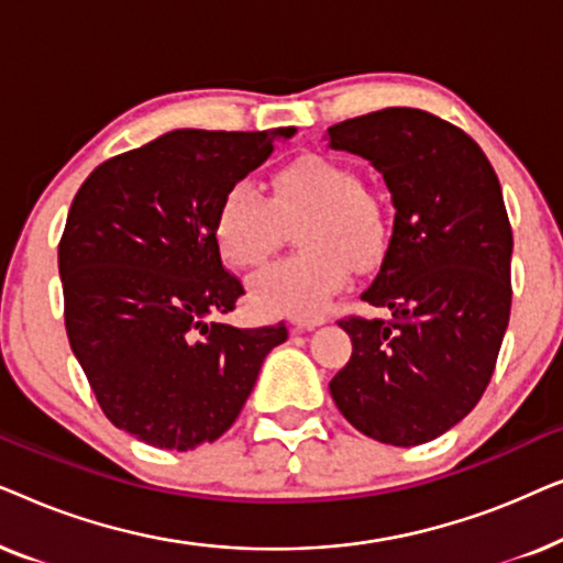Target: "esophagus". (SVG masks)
<instances>
[{
  "label": "esophagus",
  "mask_w": 563,
  "mask_h": 563,
  "mask_svg": "<svg viewBox=\"0 0 563 563\" xmlns=\"http://www.w3.org/2000/svg\"><path fill=\"white\" fill-rule=\"evenodd\" d=\"M325 322H328L325 314H314V318H295L291 320V325H295L297 330H314V328L325 325Z\"/></svg>",
  "instance_id": "34e87169"
}]
</instances>
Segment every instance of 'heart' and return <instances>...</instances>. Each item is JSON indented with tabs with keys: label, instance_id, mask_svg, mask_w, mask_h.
Returning a JSON list of instances; mask_svg holds the SVG:
<instances>
[{
	"label": "heart",
	"instance_id": "heart-1",
	"mask_svg": "<svg viewBox=\"0 0 563 563\" xmlns=\"http://www.w3.org/2000/svg\"><path fill=\"white\" fill-rule=\"evenodd\" d=\"M295 228L299 253L251 279V299L261 312L314 318L345 287L351 261L372 266L387 245V220L358 174L341 161L302 156L272 179L268 199L249 181H238L214 210V243L235 268H256Z\"/></svg>",
	"mask_w": 563,
	"mask_h": 563
}]
</instances>
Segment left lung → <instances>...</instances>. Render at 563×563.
Returning a JSON list of instances; mask_svg holds the SVG:
<instances>
[{
	"mask_svg": "<svg viewBox=\"0 0 563 563\" xmlns=\"http://www.w3.org/2000/svg\"><path fill=\"white\" fill-rule=\"evenodd\" d=\"M328 137L372 161L395 205L382 266L361 295L391 318L338 320L353 353L330 395L361 433L410 449L464 420L492 379L510 322V218L474 137L426 110L387 107Z\"/></svg>",
	"mask_w": 563,
	"mask_h": 563,
	"instance_id": "obj_1",
	"label": "left lung"
}]
</instances>
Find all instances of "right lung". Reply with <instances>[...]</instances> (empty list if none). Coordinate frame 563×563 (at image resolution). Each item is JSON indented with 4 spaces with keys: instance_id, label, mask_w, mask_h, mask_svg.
Wrapping results in <instances>:
<instances>
[{
    "instance_id": "right-lung-1",
    "label": "right lung",
    "mask_w": 563,
    "mask_h": 563,
    "mask_svg": "<svg viewBox=\"0 0 563 563\" xmlns=\"http://www.w3.org/2000/svg\"><path fill=\"white\" fill-rule=\"evenodd\" d=\"M295 128L174 130L87 176L58 243L74 356L114 428L166 451L233 426L284 322L233 328L243 284L222 266L214 210Z\"/></svg>"
}]
</instances>
